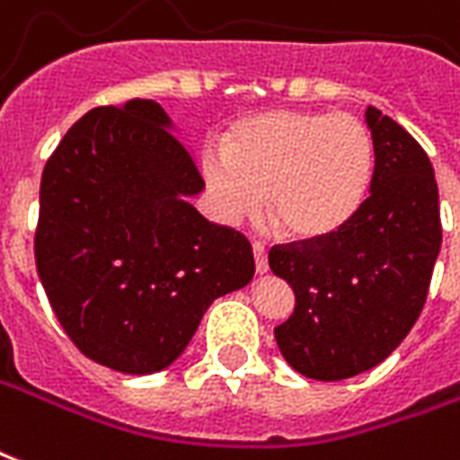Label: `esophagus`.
<instances>
[{
	"label": "esophagus",
	"instance_id": "34e87169",
	"mask_svg": "<svg viewBox=\"0 0 460 460\" xmlns=\"http://www.w3.org/2000/svg\"><path fill=\"white\" fill-rule=\"evenodd\" d=\"M253 258H256V273L268 270V251L261 241H253Z\"/></svg>",
	"mask_w": 460,
	"mask_h": 460
}]
</instances>
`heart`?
Returning a JSON list of instances; mask_svg holds the SVG:
<instances>
[{
	"label": "heart",
	"instance_id": "1",
	"mask_svg": "<svg viewBox=\"0 0 460 460\" xmlns=\"http://www.w3.org/2000/svg\"><path fill=\"white\" fill-rule=\"evenodd\" d=\"M202 172L219 219L261 209L297 241L341 231L370 195L376 141L366 121L346 111L275 109L234 126L226 144L207 146Z\"/></svg>",
	"mask_w": 460,
	"mask_h": 460
}]
</instances>
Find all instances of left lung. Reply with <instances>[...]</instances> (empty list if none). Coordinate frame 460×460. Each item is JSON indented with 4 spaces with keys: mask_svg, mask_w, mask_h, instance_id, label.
<instances>
[{
    "mask_svg": "<svg viewBox=\"0 0 460 460\" xmlns=\"http://www.w3.org/2000/svg\"><path fill=\"white\" fill-rule=\"evenodd\" d=\"M376 141L370 197L341 231L273 246L268 263L295 292L275 326L282 358L314 380L376 368L420 319L441 248L438 187L427 153L394 119L366 109Z\"/></svg>",
    "mask_w": 460,
    "mask_h": 460,
    "instance_id": "1",
    "label": "left lung"
}]
</instances>
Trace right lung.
Returning <instances> with one entry per match:
<instances>
[{
  "label": "right lung",
  "mask_w": 460,
  "mask_h": 460,
  "mask_svg": "<svg viewBox=\"0 0 460 460\" xmlns=\"http://www.w3.org/2000/svg\"><path fill=\"white\" fill-rule=\"evenodd\" d=\"M153 100L97 107L70 126L40 178L36 268L80 351L128 376L168 368L214 299L256 273L243 234L187 197L204 180Z\"/></svg>",
  "instance_id": "add662e5"
}]
</instances>
